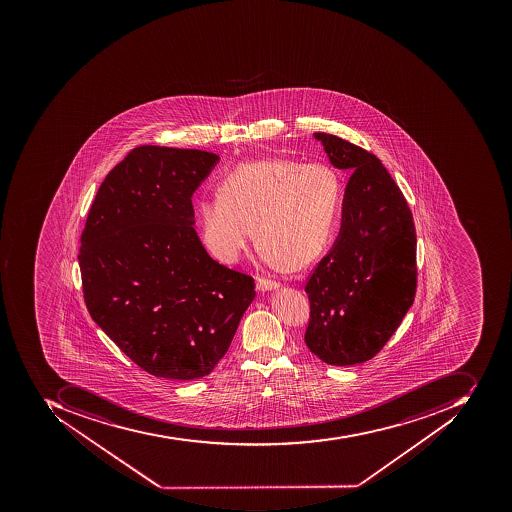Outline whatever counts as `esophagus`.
Instances as JSON below:
<instances>
[{"instance_id":"obj_1","label":"esophagus","mask_w":512,"mask_h":512,"mask_svg":"<svg viewBox=\"0 0 512 512\" xmlns=\"http://www.w3.org/2000/svg\"><path fill=\"white\" fill-rule=\"evenodd\" d=\"M279 288V283L271 282L268 279H258L257 282V290L261 291V293H266V291H274Z\"/></svg>"}]
</instances>
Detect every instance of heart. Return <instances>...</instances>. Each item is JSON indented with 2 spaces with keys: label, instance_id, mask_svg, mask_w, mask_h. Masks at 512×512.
<instances>
[{
  "label": "heart",
  "instance_id": "obj_1",
  "mask_svg": "<svg viewBox=\"0 0 512 512\" xmlns=\"http://www.w3.org/2000/svg\"><path fill=\"white\" fill-rule=\"evenodd\" d=\"M218 194L197 205L200 236L213 257L238 263L257 230L269 265L304 268L326 251L334 236L343 183L326 163L265 158L225 175Z\"/></svg>",
  "mask_w": 512,
  "mask_h": 512
}]
</instances>
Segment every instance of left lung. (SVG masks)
Instances as JSON below:
<instances>
[{
  "mask_svg": "<svg viewBox=\"0 0 512 512\" xmlns=\"http://www.w3.org/2000/svg\"><path fill=\"white\" fill-rule=\"evenodd\" d=\"M313 138L332 166L352 174L338 240L305 285V345L327 365L352 367L384 348L414 304L417 236L406 199L373 153L327 133Z\"/></svg>",
  "mask_w": 512,
  "mask_h": 512,
  "instance_id": "1",
  "label": "left lung"
}]
</instances>
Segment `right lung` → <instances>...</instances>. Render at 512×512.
Segmentation results:
<instances>
[{"label":"right lung","instance_id":"add662e5","mask_svg":"<svg viewBox=\"0 0 512 512\" xmlns=\"http://www.w3.org/2000/svg\"><path fill=\"white\" fill-rule=\"evenodd\" d=\"M216 153L141 145L106 175L87 214L80 261L98 327L147 373L207 376L255 298L254 279L208 255L191 197Z\"/></svg>","mask_w":512,"mask_h":512}]
</instances>
